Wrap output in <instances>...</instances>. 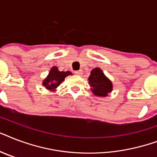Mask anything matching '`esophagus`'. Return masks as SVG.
Segmentation results:
<instances>
[{"mask_svg":"<svg viewBox=\"0 0 157 157\" xmlns=\"http://www.w3.org/2000/svg\"><path fill=\"white\" fill-rule=\"evenodd\" d=\"M82 73H83V71H82V70H79V71H75V74H76V75H78V76H81Z\"/></svg>","mask_w":157,"mask_h":157,"instance_id":"esophagus-1","label":"esophagus"}]
</instances>
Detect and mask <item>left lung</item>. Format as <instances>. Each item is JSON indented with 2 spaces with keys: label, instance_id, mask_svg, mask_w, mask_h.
<instances>
[{
  "label": "left lung",
  "instance_id": "left-lung-1",
  "mask_svg": "<svg viewBox=\"0 0 157 157\" xmlns=\"http://www.w3.org/2000/svg\"><path fill=\"white\" fill-rule=\"evenodd\" d=\"M89 82L92 92L97 96L106 97L112 90V82L105 76L100 68H94L91 71Z\"/></svg>",
  "mask_w": 157,
  "mask_h": 157
}]
</instances>
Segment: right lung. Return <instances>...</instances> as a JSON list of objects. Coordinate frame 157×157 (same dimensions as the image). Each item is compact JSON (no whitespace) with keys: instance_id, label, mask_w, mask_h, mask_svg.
Listing matches in <instances>:
<instances>
[{"instance_id":"1","label":"right lung","mask_w":157,"mask_h":157,"mask_svg":"<svg viewBox=\"0 0 157 157\" xmlns=\"http://www.w3.org/2000/svg\"><path fill=\"white\" fill-rule=\"evenodd\" d=\"M71 72L69 71H59L56 67H53L50 70L49 76L45 81H43V85L48 90H54L64 81V79L68 75H71Z\"/></svg>"}]
</instances>
